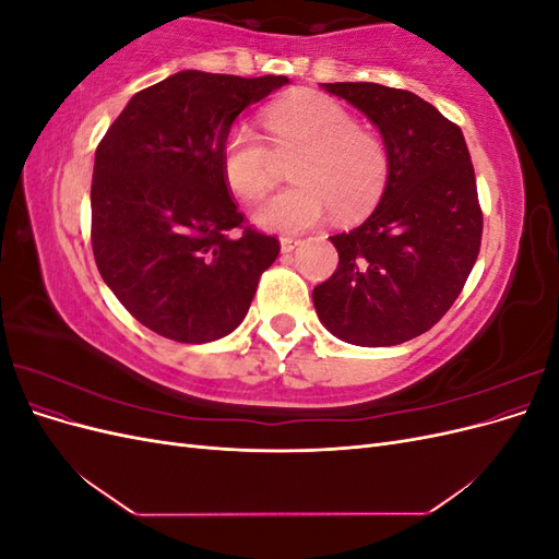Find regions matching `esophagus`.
Instances as JSON below:
<instances>
[{"mask_svg":"<svg viewBox=\"0 0 559 559\" xmlns=\"http://www.w3.org/2000/svg\"><path fill=\"white\" fill-rule=\"evenodd\" d=\"M298 245H300V240H294V238H282V240H280L282 253H289V251H294Z\"/></svg>","mask_w":559,"mask_h":559,"instance_id":"obj_1","label":"esophagus"}]
</instances>
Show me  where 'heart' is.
I'll use <instances>...</instances> for the list:
<instances>
[{"label": "heart", "mask_w": 559, "mask_h": 559, "mask_svg": "<svg viewBox=\"0 0 559 559\" xmlns=\"http://www.w3.org/2000/svg\"><path fill=\"white\" fill-rule=\"evenodd\" d=\"M263 123L277 154H298L289 165L294 183L257 210L261 228L296 235L329 210L337 218H357L378 205L389 181L386 144L357 126L341 103L302 93L270 107ZM222 175L235 195L257 202L273 189V151L249 126H233L222 144Z\"/></svg>", "instance_id": "obj_1"}]
</instances>
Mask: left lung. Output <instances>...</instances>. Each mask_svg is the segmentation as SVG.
Segmentation results:
<instances>
[{"instance_id":"obj_1","label":"left lung","mask_w":559,"mask_h":559,"mask_svg":"<svg viewBox=\"0 0 559 559\" xmlns=\"http://www.w3.org/2000/svg\"><path fill=\"white\" fill-rule=\"evenodd\" d=\"M324 91L378 126L389 181L359 228L331 238L337 267L314 286V310L349 345H401L441 321L478 259L476 173L460 126L415 93L366 81Z\"/></svg>"}]
</instances>
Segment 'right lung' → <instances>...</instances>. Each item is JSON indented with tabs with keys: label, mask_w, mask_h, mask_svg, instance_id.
I'll list each match as a JSON object with an SVG mask.
<instances>
[{
	"label": "right lung",
	"mask_w": 559,
	"mask_h": 559,
	"mask_svg": "<svg viewBox=\"0 0 559 559\" xmlns=\"http://www.w3.org/2000/svg\"><path fill=\"white\" fill-rule=\"evenodd\" d=\"M289 83L186 70L134 95L95 151L91 240L123 308L177 343L242 324L280 242L245 226L222 144L249 105Z\"/></svg>",
	"instance_id": "1"
}]
</instances>
